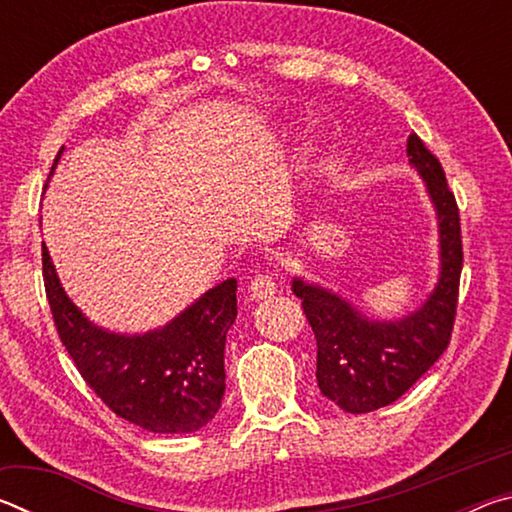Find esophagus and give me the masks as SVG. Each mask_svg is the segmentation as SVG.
Returning <instances> with one entry per match:
<instances>
[{
	"mask_svg": "<svg viewBox=\"0 0 512 512\" xmlns=\"http://www.w3.org/2000/svg\"><path fill=\"white\" fill-rule=\"evenodd\" d=\"M277 291V280L273 273H259L253 282H250V296L255 300H264L268 296H273Z\"/></svg>",
	"mask_w": 512,
	"mask_h": 512,
	"instance_id": "1",
	"label": "esophagus"
}]
</instances>
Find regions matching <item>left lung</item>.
Instances as JSON below:
<instances>
[{
    "instance_id": "8db88e82",
    "label": "left lung",
    "mask_w": 512,
    "mask_h": 512,
    "mask_svg": "<svg viewBox=\"0 0 512 512\" xmlns=\"http://www.w3.org/2000/svg\"><path fill=\"white\" fill-rule=\"evenodd\" d=\"M438 212L440 280L424 305L395 323L368 320L350 302L314 284L293 280V293L316 336V379L327 400L348 413L393 404L447 350L458 307L463 268L461 216L443 164L418 135L406 144Z\"/></svg>"
}]
</instances>
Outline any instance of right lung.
Here are the masks:
<instances>
[{"mask_svg": "<svg viewBox=\"0 0 512 512\" xmlns=\"http://www.w3.org/2000/svg\"><path fill=\"white\" fill-rule=\"evenodd\" d=\"M42 277L60 341L112 413L153 433H189L214 418L225 393V334L237 318L235 277L142 336L94 327L65 296L45 244Z\"/></svg>", "mask_w": 512, "mask_h": 512, "instance_id": "obj_1", "label": "right lung"}]
</instances>
